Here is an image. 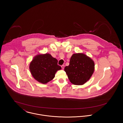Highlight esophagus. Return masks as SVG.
<instances>
[{"label":"esophagus","instance_id":"1","mask_svg":"<svg viewBox=\"0 0 123 123\" xmlns=\"http://www.w3.org/2000/svg\"><path fill=\"white\" fill-rule=\"evenodd\" d=\"M64 66H64V65H62V66H61V67H62V70H63V69H64Z\"/></svg>","mask_w":123,"mask_h":123}]
</instances>
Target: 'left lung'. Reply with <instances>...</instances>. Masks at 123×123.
Listing matches in <instances>:
<instances>
[{
    "mask_svg": "<svg viewBox=\"0 0 123 123\" xmlns=\"http://www.w3.org/2000/svg\"><path fill=\"white\" fill-rule=\"evenodd\" d=\"M94 70L93 60L83 53L72 54L69 65L64 68L70 82L76 85H82L87 82Z\"/></svg>",
    "mask_w": 123,
    "mask_h": 123,
    "instance_id": "1",
    "label": "left lung"
}]
</instances>
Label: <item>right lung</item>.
<instances>
[{"label": "right lung", "instance_id": "obj_1", "mask_svg": "<svg viewBox=\"0 0 123 123\" xmlns=\"http://www.w3.org/2000/svg\"><path fill=\"white\" fill-rule=\"evenodd\" d=\"M61 69L58 65L57 60L49 53L37 54L29 65L30 72L34 78L44 84L52 80L56 72Z\"/></svg>", "mask_w": 123, "mask_h": 123}]
</instances>
